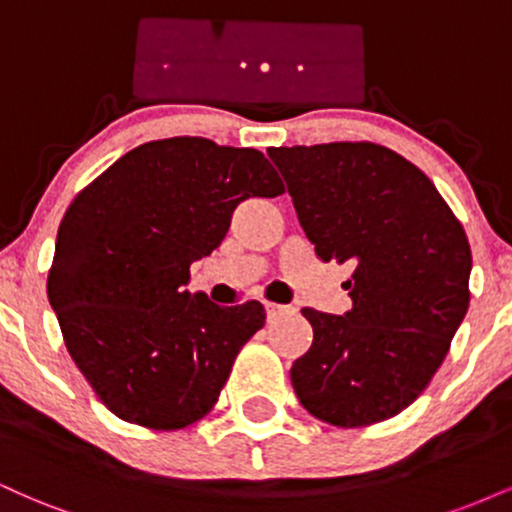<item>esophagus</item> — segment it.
<instances>
[{
	"label": "esophagus",
	"instance_id": "obj_1",
	"mask_svg": "<svg viewBox=\"0 0 512 512\" xmlns=\"http://www.w3.org/2000/svg\"><path fill=\"white\" fill-rule=\"evenodd\" d=\"M291 308L289 305H279V303H267V317L269 320H279L281 315H289Z\"/></svg>",
	"mask_w": 512,
	"mask_h": 512
}]
</instances>
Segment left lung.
<instances>
[{
	"mask_svg": "<svg viewBox=\"0 0 512 512\" xmlns=\"http://www.w3.org/2000/svg\"><path fill=\"white\" fill-rule=\"evenodd\" d=\"M317 260L351 262V310L303 308L313 346L291 366L315 419L361 428L407 409L436 375L469 308L472 250L414 163L373 142L267 149Z\"/></svg>",
	"mask_w": 512,
	"mask_h": 512,
	"instance_id": "left-lung-1",
	"label": "left lung"
}]
</instances>
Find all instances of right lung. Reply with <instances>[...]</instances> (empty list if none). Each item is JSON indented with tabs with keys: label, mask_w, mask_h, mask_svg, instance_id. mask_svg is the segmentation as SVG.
<instances>
[{
	"label": "right lung",
	"mask_w": 512,
	"mask_h": 512,
	"mask_svg": "<svg viewBox=\"0 0 512 512\" xmlns=\"http://www.w3.org/2000/svg\"><path fill=\"white\" fill-rule=\"evenodd\" d=\"M276 195L284 185L262 151L170 137L127 151L64 211L48 298L69 356L117 419L178 431L214 407L267 313L192 296L190 264L219 248L243 199Z\"/></svg>",
	"instance_id": "obj_1"
}]
</instances>
